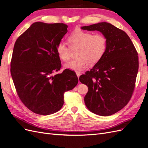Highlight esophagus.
<instances>
[{"label": "esophagus", "mask_w": 148, "mask_h": 148, "mask_svg": "<svg viewBox=\"0 0 148 148\" xmlns=\"http://www.w3.org/2000/svg\"><path fill=\"white\" fill-rule=\"evenodd\" d=\"M76 75H77V76H78V78H79L80 75H81V73H79V72H76Z\"/></svg>", "instance_id": "esophagus-1"}]
</instances>
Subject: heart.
Instances as JSON below:
<instances>
[{
    "instance_id": "obj_1",
    "label": "heart",
    "mask_w": 148,
    "mask_h": 148,
    "mask_svg": "<svg viewBox=\"0 0 148 148\" xmlns=\"http://www.w3.org/2000/svg\"><path fill=\"white\" fill-rule=\"evenodd\" d=\"M71 49L78 50L77 58L64 65L65 68L76 72H81L87 65L94 66L104 56L107 49V39L101 34H93L88 32L77 29L68 37ZM58 55L61 60L67 61L72 53V50L63 42H60L56 47Z\"/></svg>"
}]
</instances>
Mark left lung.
<instances>
[{"label": "left lung", "mask_w": 148, "mask_h": 148, "mask_svg": "<svg viewBox=\"0 0 148 148\" xmlns=\"http://www.w3.org/2000/svg\"><path fill=\"white\" fill-rule=\"evenodd\" d=\"M81 29L98 31L107 39L104 56L79 78L88 87L85 104L97 115L114 114L132 97L138 70L137 50L128 35L110 23L99 22Z\"/></svg>", "instance_id": "obj_1"}]
</instances>
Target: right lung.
Instances as JSON below:
<instances>
[{
  "instance_id": "obj_1",
  "label": "right lung",
  "mask_w": 148,
  "mask_h": 148,
  "mask_svg": "<svg viewBox=\"0 0 148 148\" xmlns=\"http://www.w3.org/2000/svg\"><path fill=\"white\" fill-rule=\"evenodd\" d=\"M68 26L62 23H33L16 40L11 74L17 94L26 107L42 115L54 114L64 104V93L77 85L76 73L61 67L56 47Z\"/></svg>"
}]
</instances>
